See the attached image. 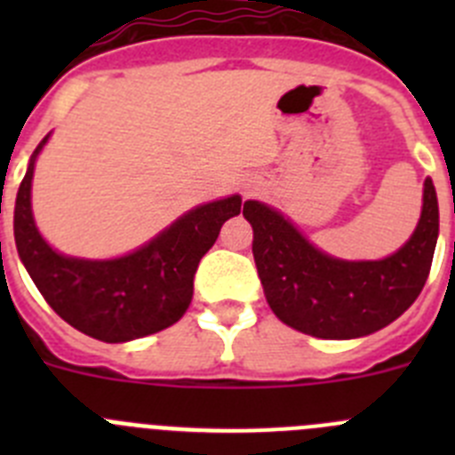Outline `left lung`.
I'll return each instance as SVG.
<instances>
[{
    "label": "left lung",
    "instance_id": "8db88e82",
    "mask_svg": "<svg viewBox=\"0 0 455 455\" xmlns=\"http://www.w3.org/2000/svg\"><path fill=\"white\" fill-rule=\"evenodd\" d=\"M243 216L252 225V255L268 307L289 328L319 339H355L399 319L424 289L440 235L431 178L415 232L383 259L328 255L259 200H246Z\"/></svg>",
    "mask_w": 455,
    "mask_h": 455
}]
</instances>
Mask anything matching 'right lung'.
<instances>
[{"label": "right lung", "mask_w": 455, "mask_h": 455, "mask_svg": "<svg viewBox=\"0 0 455 455\" xmlns=\"http://www.w3.org/2000/svg\"><path fill=\"white\" fill-rule=\"evenodd\" d=\"M47 140L50 134L31 155L13 214L18 255L43 299L72 328L108 344L155 335L182 319L193 299L196 268L214 246L225 220L241 212V196L235 193L188 209L166 230L123 257L63 255L43 239L31 212L36 159Z\"/></svg>", "instance_id": "obj_1"}]
</instances>
